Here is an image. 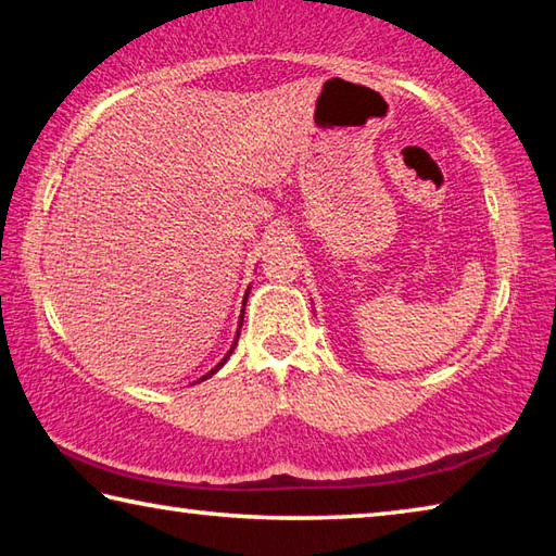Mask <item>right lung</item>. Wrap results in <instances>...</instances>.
<instances>
[{
    "instance_id": "1",
    "label": "right lung",
    "mask_w": 556,
    "mask_h": 556,
    "mask_svg": "<svg viewBox=\"0 0 556 556\" xmlns=\"http://www.w3.org/2000/svg\"><path fill=\"white\" fill-rule=\"evenodd\" d=\"M244 299H248V296H244ZM242 314H244V312H242ZM240 326H242V316H240ZM238 338H240V333H238ZM238 338H235V343H232V348H235V345H238ZM232 348H230V353H232ZM230 353H228V355H225V357H223V363H218V365H215V370H211L208 375H205V378H211V375H215V372H218V370L223 368V365H225V361H228V357H230ZM205 378H201V380H205Z\"/></svg>"
}]
</instances>
